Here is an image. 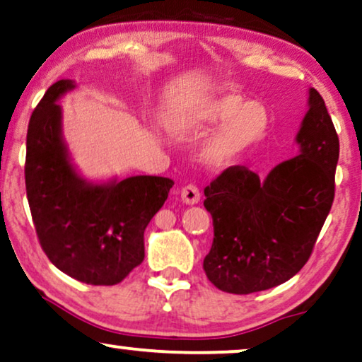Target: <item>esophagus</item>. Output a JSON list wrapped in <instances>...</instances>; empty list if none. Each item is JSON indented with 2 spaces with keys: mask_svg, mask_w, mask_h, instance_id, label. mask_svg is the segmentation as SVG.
<instances>
[{
  "mask_svg": "<svg viewBox=\"0 0 362 362\" xmlns=\"http://www.w3.org/2000/svg\"><path fill=\"white\" fill-rule=\"evenodd\" d=\"M182 200H184V204L187 205H195L200 202V190L197 189L195 185H185L184 189H182Z\"/></svg>",
  "mask_w": 362,
  "mask_h": 362,
  "instance_id": "34e87169",
  "label": "esophagus"
}]
</instances>
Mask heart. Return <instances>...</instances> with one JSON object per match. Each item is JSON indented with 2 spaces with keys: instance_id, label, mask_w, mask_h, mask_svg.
I'll list each match as a JSON object with an SVG mask.
<instances>
[{
  "instance_id": "b5f03b06",
  "label": "heart",
  "mask_w": 362,
  "mask_h": 362,
  "mask_svg": "<svg viewBox=\"0 0 362 362\" xmlns=\"http://www.w3.org/2000/svg\"><path fill=\"white\" fill-rule=\"evenodd\" d=\"M223 120L202 148V158L211 168L233 165L267 137L269 115L257 100L243 103L238 94H223L190 105L172 120V129L211 125Z\"/></svg>"
}]
</instances>
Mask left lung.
I'll use <instances>...</instances> for the list:
<instances>
[{
  "label": "left lung",
  "instance_id": "8db88e82",
  "mask_svg": "<svg viewBox=\"0 0 362 362\" xmlns=\"http://www.w3.org/2000/svg\"><path fill=\"white\" fill-rule=\"evenodd\" d=\"M300 153L259 180L247 167H228L205 189L214 243L206 278L221 291L250 295L281 285L310 259L334 200L339 139L325 100L310 89L296 136Z\"/></svg>",
  "mask_w": 362,
  "mask_h": 362
}]
</instances>
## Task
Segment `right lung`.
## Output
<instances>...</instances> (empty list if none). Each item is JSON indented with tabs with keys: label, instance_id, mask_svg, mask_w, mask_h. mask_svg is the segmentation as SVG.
Returning a JSON list of instances; mask_svg holds the SVG:
<instances>
[{
	"label": "right lung",
	"instance_id": "obj_1",
	"mask_svg": "<svg viewBox=\"0 0 362 362\" xmlns=\"http://www.w3.org/2000/svg\"><path fill=\"white\" fill-rule=\"evenodd\" d=\"M61 79L33 110L26 136V195L41 248L77 281L112 286L144 262V231L165 204L173 182L136 175L88 182L72 165L62 139Z\"/></svg>",
	"mask_w": 362,
	"mask_h": 362
}]
</instances>
